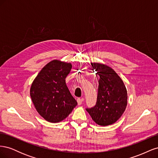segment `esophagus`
I'll list each match as a JSON object with an SVG mask.
<instances>
[{"instance_id":"34e87169","label":"esophagus","mask_w":158,"mask_h":158,"mask_svg":"<svg viewBox=\"0 0 158 158\" xmlns=\"http://www.w3.org/2000/svg\"><path fill=\"white\" fill-rule=\"evenodd\" d=\"M77 102L79 106H80V105L82 103V99H80V98L77 99Z\"/></svg>"}]
</instances>
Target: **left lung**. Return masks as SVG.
Returning <instances> with one entry per match:
<instances>
[{"mask_svg": "<svg viewBox=\"0 0 158 158\" xmlns=\"http://www.w3.org/2000/svg\"><path fill=\"white\" fill-rule=\"evenodd\" d=\"M91 64L93 70L99 76V86L96 104L93 107L87 108L86 111L98 125H112L125 111L128 98L126 87L111 67L97 63Z\"/></svg>", "mask_w": 158, "mask_h": 158, "instance_id": "obj_1", "label": "left lung"}]
</instances>
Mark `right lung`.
Wrapping results in <instances>:
<instances>
[{
	"label": "right lung",
	"instance_id": "right-lung-1",
	"mask_svg": "<svg viewBox=\"0 0 158 158\" xmlns=\"http://www.w3.org/2000/svg\"><path fill=\"white\" fill-rule=\"evenodd\" d=\"M70 63L54 60L47 64L31 84L30 96L40 115L50 123H59L69 116L77 105L66 84Z\"/></svg>",
	"mask_w": 158,
	"mask_h": 158
}]
</instances>
